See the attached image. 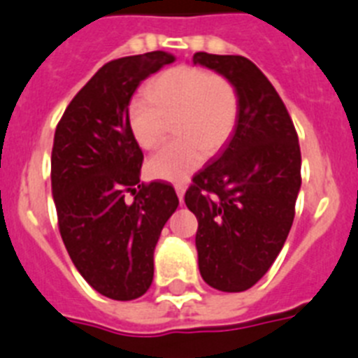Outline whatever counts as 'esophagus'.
Here are the masks:
<instances>
[{"label": "esophagus", "mask_w": 358, "mask_h": 358, "mask_svg": "<svg viewBox=\"0 0 358 358\" xmlns=\"http://www.w3.org/2000/svg\"><path fill=\"white\" fill-rule=\"evenodd\" d=\"M175 189H176V194H178V200L183 201V194H185V187H183V183H176Z\"/></svg>", "instance_id": "esophagus-1"}]
</instances>
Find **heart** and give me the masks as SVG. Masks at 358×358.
<instances>
[{
  "label": "heart",
  "instance_id": "b5f03b06",
  "mask_svg": "<svg viewBox=\"0 0 358 358\" xmlns=\"http://www.w3.org/2000/svg\"><path fill=\"white\" fill-rule=\"evenodd\" d=\"M145 95L127 106V126L136 144L157 148L169 119H175L173 135L178 136L148 160L153 178L182 182L231 141L239 99L225 76L194 66L171 68L149 83Z\"/></svg>",
  "mask_w": 358,
  "mask_h": 358
}]
</instances>
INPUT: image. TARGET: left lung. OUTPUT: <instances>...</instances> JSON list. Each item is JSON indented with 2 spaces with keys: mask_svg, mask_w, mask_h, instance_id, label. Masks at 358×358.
Here are the masks:
<instances>
[{
  "mask_svg": "<svg viewBox=\"0 0 358 358\" xmlns=\"http://www.w3.org/2000/svg\"><path fill=\"white\" fill-rule=\"evenodd\" d=\"M192 63L225 76L239 99L231 141L185 192L198 220V266L209 287L243 292L268 272L294 223L299 138L287 106L252 61L196 52Z\"/></svg>",
  "mask_w": 358,
  "mask_h": 358,
  "instance_id": "8db88e82",
  "label": "left lung"
}]
</instances>
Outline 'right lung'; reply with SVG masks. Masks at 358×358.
Masks as SVG:
<instances>
[{
	"instance_id": "obj_1",
	"label": "right lung",
	"mask_w": 358,
	"mask_h": 358,
	"mask_svg": "<svg viewBox=\"0 0 358 358\" xmlns=\"http://www.w3.org/2000/svg\"><path fill=\"white\" fill-rule=\"evenodd\" d=\"M173 61L158 50L106 63L55 127L52 194L59 232L86 282L115 301L149 290L155 247L178 207L171 183L141 182L144 155L127 126L135 90ZM127 194L133 202L123 200Z\"/></svg>"
}]
</instances>
